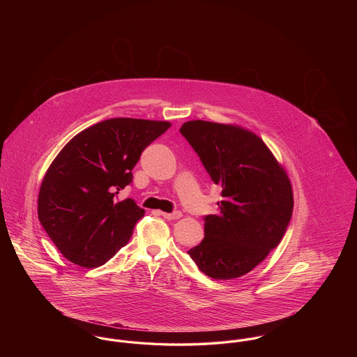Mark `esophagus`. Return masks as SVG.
Returning <instances> with one entry per match:
<instances>
[{
  "label": "esophagus",
  "mask_w": 357,
  "mask_h": 357,
  "mask_svg": "<svg viewBox=\"0 0 357 357\" xmlns=\"http://www.w3.org/2000/svg\"><path fill=\"white\" fill-rule=\"evenodd\" d=\"M162 215L169 220V221H175V220H179L182 217V213L181 211H172V213H162Z\"/></svg>",
  "instance_id": "1"
}]
</instances>
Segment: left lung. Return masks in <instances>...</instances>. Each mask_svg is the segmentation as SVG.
Returning a JSON list of instances; mask_svg holds the SVG:
<instances>
[{"label":"left lung","mask_w":357,"mask_h":357,"mask_svg":"<svg viewBox=\"0 0 357 357\" xmlns=\"http://www.w3.org/2000/svg\"><path fill=\"white\" fill-rule=\"evenodd\" d=\"M179 131L222 187L220 213L204 215V241L187 253L211 278L241 277L277 248L288 229V175L266 144L241 127L191 120Z\"/></svg>","instance_id":"obj_1"}]
</instances>
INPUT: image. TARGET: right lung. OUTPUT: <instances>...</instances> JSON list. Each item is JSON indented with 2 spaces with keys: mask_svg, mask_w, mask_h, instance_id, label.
<instances>
[{
  "mask_svg": "<svg viewBox=\"0 0 357 357\" xmlns=\"http://www.w3.org/2000/svg\"><path fill=\"white\" fill-rule=\"evenodd\" d=\"M169 121L116 118L69 140L52 162L38 194V220L70 262L98 268L126 246L144 215L132 198L119 201L132 169Z\"/></svg>",
  "mask_w": 357,
  "mask_h": 357,
  "instance_id": "right-lung-1",
  "label": "right lung"
}]
</instances>
